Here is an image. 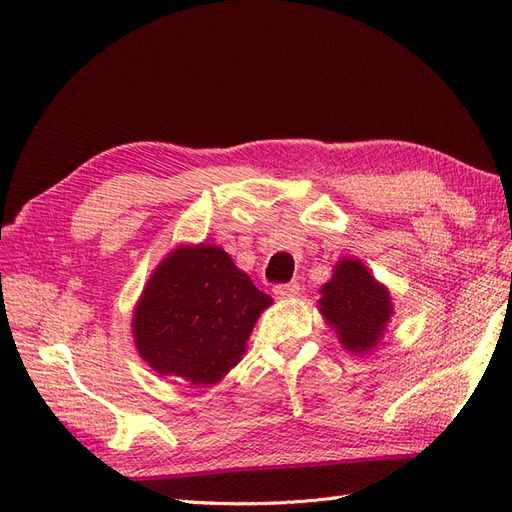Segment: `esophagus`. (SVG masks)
<instances>
[{
  "label": "esophagus",
  "mask_w": 512,
  "mask_h": 512,
  "mask_svg": "<svg viewBox=\"0 0 512 512\" xmlns=\"http://www.w3.org/2000/svg\"><path fill=\"white\" fill-rule=\"evenodd\" d=\"M301 290V286L297 282H290V284H275L273 286V294L277 299H290V297H297Z\"/></svg>",
  "instance_id": "esophagus-1"
}]
</instances>
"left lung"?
I'll list each match as a JSON object with an SVG mask.
<instances>
[{
	"instance_id": "left-lung-1",
	"label": "left lung",
	"mask_w": 512,
	"mask_h": 512,
	"mask_svg": "<svg viewBox=\"0 0 512 512\" xmlns=\"http://www.w3.org/2000/svg\"><path fill=\"white\" fill-rule=\"evenodd\" d=\"M320 292V312L337 331L339 342L352 352H367L378 344L393 307L389 292L371 277L363 262L344 258Z\"/></svg>"
}]
</instances>
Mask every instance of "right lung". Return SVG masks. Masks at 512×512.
<instances>
[{
    "label": "right lung",
    "instance_id": "right-lung-1",
    "mask_svg": "<svg viewBox=\"0 0 512 512\" xmlns=\"http://www.w3.org/2000/svg\"><path fill=\"white\" fill-rule=\"evenodd\" d=\"M271 297L215 245L179 247L151 275L134 312V339L162 376L218 382L241 361Z\"/></svg>",
    "mask_w": 512,
    "mask_h": 512
}]
</instances>
